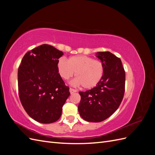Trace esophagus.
Returning <instances> with one entry per match:
<instances>
[{"label": "esophagus", "instance_id": "esophagus-1", "mask_svg": "<svg viewBox=\"0 0 155 155\" xmlns=\"http://www.w3.org/2000/svg\"><path fill=\"white\" fill-rule=\"evenodd\" d=\"M70 93L71 94H73V93H74V92H77V91L76 90H75V89H73V88H70Z\"/></svg>", "mask_w": 155, "mask_h": 155}]
</instances>
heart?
<instances>
[{
    "label": "heart",
    "instance_id": "1",
    "mask_svg": "<svg viewBox=\"0 0 155 155\" xmlns=\"http://www.w3.org/2000/svg\"><path fill=\"white\" fill-rule=\"evenodd\" d=\"M57 67L60 76L66 80L76 72L77 78L71 81V84L74 86L82 85L85 89L96 87L104 74V64L100 61L87 55H74L68 61L61 58Z\"/></svg>",
    "mask_w": 155,
    "mask_h": 155
}]
</instances>
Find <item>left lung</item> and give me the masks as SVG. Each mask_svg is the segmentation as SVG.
I'll list each match as a JSON object with an SVG mask.
<instances>
[{
	"label": "left lung",
	"instance_id": "left-lung-1",
	"mask_svg": "<svg viewBox=\"0 0 155 155\" xmlns=\"http://www.w3.org/2000/svg\"><path fill=\"white\" fill-rule=\"evenodd\" d=\"M96 55L104 64V76L94 88L79 92V114L91 122H100L110 117L118 109L125 92V72L121 59L110 51Z\"/></svg>",
	"mask_w": 155,
	"mask_h": 155
}]
</instances>
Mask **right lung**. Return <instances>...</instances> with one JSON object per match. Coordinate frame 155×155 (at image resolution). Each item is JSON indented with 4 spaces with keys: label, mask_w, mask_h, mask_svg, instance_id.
I'll list each match as a JSON object with an SVG mask.
<instances>
[{
    "label": "right lung",
    "mask_w": 155,
    "mask_h": 155,
    "mask_svg": "<svg viewBox=\"0 0 155 155\" xmlns=\"http://www.w3.org/2000/svg\"><path fill=\"white\" fill-rule=\"evenodd\" d=\"M63 55L52 46L42 45L28 51L18 68L21 102L27 114L39 123L51 124L58 120L70 94L57 67Z\"/></svg>",
    "instance_id": "obj_1"
}]
</instances>
